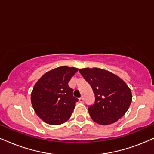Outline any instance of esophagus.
<instances>
[{"instance_id":"34e87169","label":"esophagus","mask_w":154,"mask_h":154,"mask_svg":"<svg viewBox=\"0 0 154 154\" xmlns=\"http://www.w3.org/2000/svg\"><path fill=\"white\" fill-rule=\"evenodd\" d=\"M79 102H80V103H83V102H84V99H83V98H80L79 99Z\"/></svg>"}]
</instances>
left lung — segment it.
Segmentation results:
<instances>
[{"mask_svg":"<svg viewBox=\"0 0 154 154\" xmlns=\"http://www.w3.org/2000/svg\"><path fill=\"white\" fill-rule=\"evenodd\" d=\"M79 72L95 95V103L88 108L93 121L100 125H110L125 115L132 101V94L124 81L98 68H81Z\"/></svg>","mask_w":154,"mask_h":154,"instance_id":"obj_1","label":"left lung"}]
</instances>
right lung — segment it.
Instances as JSON below:
<instances>
[{
	"label": "right lung",
	"mask_w": 154,
	"mask_h": 154,
	"mask_svg": "<svg viewBox=\"0 0 154 154\" xmlns=\"http://www.w3.org/2000/svg\"><path fill=\"white\" fill-rule=\"evenodd\" d=\"M78 68L60 66L46 72L34 85L31 92V103L40 119L48 124H62L70 119L76 98L68 82Z\"/></svg>",
	"instance_id": "1"
}]
</instances>
